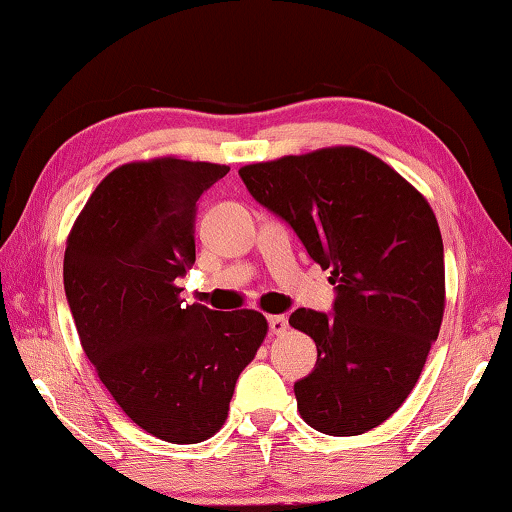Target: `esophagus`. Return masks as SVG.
<instances>
[{
	"instance_id": "esophagus-1",
	"label": "esophagus",
	"mask_w": 512,
	"mask_h": 512,
	"mask_svg": "<svg viewBox=\"0 0 512 512\" xmlns=\"http://www.w3.org/2000/svg\"><path fill=\"white\" fill-rule=\"evenodd\" d=\"M266 320H268V329H271V334H282L284 329H287V325H289L287 316H282V314L268 316Z\"/></svg>"
}]
</instances>
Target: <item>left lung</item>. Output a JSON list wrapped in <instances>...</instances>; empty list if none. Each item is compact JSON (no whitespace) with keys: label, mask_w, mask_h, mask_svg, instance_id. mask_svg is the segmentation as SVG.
<instances>
[{"label":"left lung","mask_w":512,"mask_h":512,"mask_svg":"<svg viewBox=\"0 0 512 512\" xmlns=\"http://www.w3.org/2000/svg\"><path fill=\"white\" fill-rule=\"evenodd\" d=\"M250 196L332 268L329 314L296 309L318 359L293 384L300 415L327 436H359L413 391L445 309L436 216L400 173L354 146L239 169Z\"/></svg>","instance_id":"left-lung-1"}]
</instances>
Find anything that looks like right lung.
Listing matches in <instances>:
<instances>
[{"instance_id": "1", "label": "right lung", "mask_w": 512, "mask_h": 512, "mask_svg": "<svg viewBox=\"0 0 512 512\" xmlns=\"http://www.w3.org/2000/svg\"><path fill=\"white\" fill-rule=\"evenodd\" d=\"M230 167L160 158L101 180L67 239L63 280L81 345L137 427L173 445L221 429L235 384L266 336L253 309L185 305L198 198Z\"/></svg>"}]
</instances>
